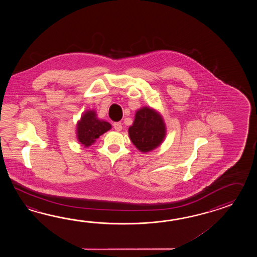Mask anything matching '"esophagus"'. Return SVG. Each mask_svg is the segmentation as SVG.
<instances>
[{
    "label": "esophagus",
    "mask_w": 257,
    "mask_h": 257,
    "mask_svg": "<svg viewBox=\"0 0 257 257\" xmlns=\"http://www.w3.org/2000/svg\"><path fill=\"white\" fill-rule=\"evenodd\" d=\"M113 126H114L115 131H120L122 130V124H121L120 122H115V123L113 124Z\"/></svg>",
    "instance_id": "1"
}]
</instances>
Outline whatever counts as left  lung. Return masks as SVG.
Returning a JSON list of instances; mask_svg holds the SVG:
<instances>
[{
    "label": "left lung",
    "mask_w": 257,
    "mask_h": 257,
    "mask_svg": "<svg viewBox=\"0 0 257 257\" xmlns=\"http://www.w3.org/2000/svg\"><path fill=\"white\" fill-rule=\"evenodd\" d=\"M163 117L155 110L142 107L137 111L133 125L128 128L131 142L142 153L158 147L165 137Z\"/></svg>",
    "instance_id": "1"
}]
</instances>
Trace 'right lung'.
I'll use <instances>...</instances> for the list:
<instances>
[{"label":"right lung","mask_w":257,"mask_h":257,"mask_svg":"<svg viewBox=\"0 0 257 257\" xmlns=\"http://www.w3.org/2000/svg\"><path fill=\"white\" fill-rule=\"evenodd\" d=\"M111 125L108 122L99 120L93 110L86 111L77 125V138L81 144L89 147L96 139L109 131Z\"/></svg>","instance_id":"1"}]
</instances>
